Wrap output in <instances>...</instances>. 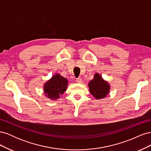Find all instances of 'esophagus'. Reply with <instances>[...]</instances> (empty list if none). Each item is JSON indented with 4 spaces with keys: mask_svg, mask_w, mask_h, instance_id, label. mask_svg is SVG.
Returning a JSON list of instances; mask_svg holds the SVG:
<instances>
[{
    "mask_svg": "<svg viewBox=\"0 0 151 151\" xmlns=\"http://www.w3.org/2000/svg\"><path fill=\"white\" fill-rule=\"evenodd\" d=\"M76 81L77 82V83H81L82 82H83V80H82L81 78H77V79H76Z\"/></svg>",
    "mask_w": 151,
    "mask_h": 151,
    "instance_id": "1",
    "label": "esophagus"
}]
</instances>
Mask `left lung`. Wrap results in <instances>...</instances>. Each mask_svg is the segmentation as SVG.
Returning <instances> with one entry per match:
<instances>
[{
  "label": "left lung",
  "mask_w": 151,
  "mask_h": 151,
  "mask_svg": "<svg viewBox=\"0 0 151 151\" xmlns=\"http://www.w3.org/2000/svg\"><path fill=\"white\" fill-rule=\"evenodd\" d=\"M90 93L96 99H101L106 97L109 93V86L107 82L104 81L101 76L96 74L94 79L88 84Z\"/></svg>",
  "instance_id": "8db88e82"
}]
</instances>
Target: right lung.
Segmentation results:
<instances>
[{
  "label": "right lung",
  "mask_w": 151,
  "mask_h": 151,
  "mask_svg": "<svg viewBox=\"0 0 151 151\" xmlns=\"http://www.w3.org/2000/svg\"><path fill=\"white\" fill-rule=\"evenodd\" d=\"M67 87V80L60 74L55 75L44 86V91L46 96L52 99L60 98Z\"/></svg>",
  "instance_id": "right-lung-1"
}]
</instances>
